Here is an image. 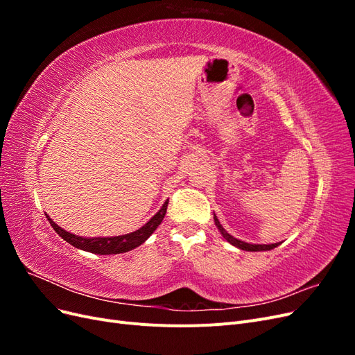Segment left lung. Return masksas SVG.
<instances>
[{
	"label": "left lung",
	"instance_id": "8db88e82",
	"mask_svg": "<svg viewBox=\"0 0 355 355\" xmlns=\"http://www.w3.org/2000/svg\"><path fill=\"white\" fill-rule=\"evenodd\" d=\"M213 220H214V225H216V228L219 230V232L222 234V237H223L225 240H227L230 244L237 247V249H240V250H245V252H266V250H272V249H275L277 245L282 244V243H274V244H252V243L241 241V240H239V239L232 237V235L222 227L219 219L216 218V214H214V213H213Z\"/></svg>",
	"mask_w": 355,
	"mask_h": 355
}]
</instances>
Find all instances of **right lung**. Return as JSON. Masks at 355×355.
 Returning a JSON list of instances; mask_svg holds the SVG:
<instances>
[{
  "label": "right lung",
  "instance_id": "add662e5",
  "mask_svg": "<svg viewBox=\"0 0 355 355\" xmlns=\"http://www.w3.org/2000/svg\"><path fill=\"white\" fill-rule=\"evenodd\" d=\"M167 204H168V200L164 201L161 209L144 225V227L130 234L115 235V237H80V235H75L59 227V225L53 220L49 214H46V218L50 222L51 228L55 230L63 240L69 243L71 245L77 247V249L89 252V253H96V254H118V253H125L136 249V247L144 244L149 237H151V234L158 228V225L163 222L166 216Z\"/></svg>",
  "mask_w": 355,
  "mask_h": 355
}]
</instances>
